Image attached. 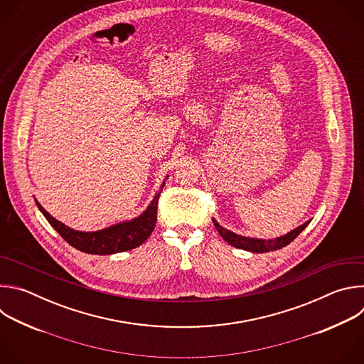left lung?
<instances>
[{
	"mask_svg": "<svg viewBox=\"0 0 364 364\" xmlns=\"http://www.w3.org/2000/svg\"><path fill=\"white\" fill-rule=\"evenodd\" d=\"M309 222H305L304 225H301L299 228L291 230L289 233L281 236V237H277V239H253V237H246V236H240V235H236L225 228H222L215 219H213V225L215 228L218 229V232L220 233V236L232 246L235 247H239V249H243V250H247V252H253V253H264V252H269V250H278L287 245H289L306 226H308Z\"/></svg>",
	"mask_w": 364,
	"mask_h": 364,
	"instance_id": "8db88e82",
	"label": "left lung"
}]
</instances>
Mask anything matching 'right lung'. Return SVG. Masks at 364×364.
<instances>
[{"instance_id": "add662e5", "label": "right lung", "mask_w": 364, "mask_h": 364, "mask_svg": "<svg viewBox=\"0 0 364 364\" xmlns=\"http://www.w3.org/2000/svg\"><path fill=\"white\" fill-rule=\"evenodd\" d=\"M167 178V177H166ZM166 183H163L160 191L155 194L151 204L146 207V210L129 220L114 225L111 228L96 230V232H79L68 228L62 222L56 220L53 216H50L40 203L36 200V204L48 223L55 228V230L73 247L90 255H112L118 252L131 250L142 245L151 235V232L157 223V207L161 190Z\"/></svg>"}]
</instances>
